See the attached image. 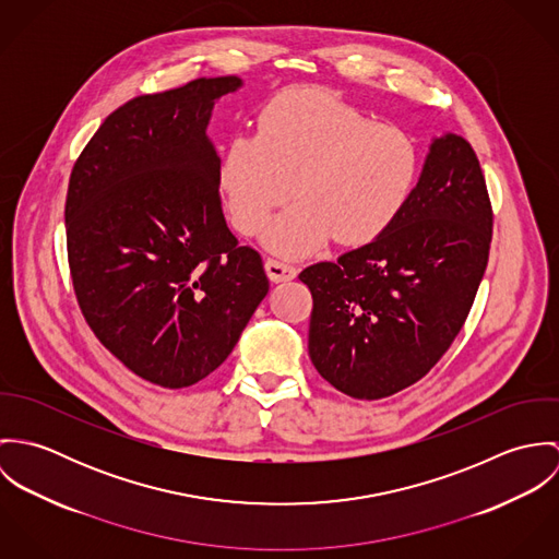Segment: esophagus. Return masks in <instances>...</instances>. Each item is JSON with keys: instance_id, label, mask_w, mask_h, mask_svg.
Returning <instances> with one entry per match:
<instances>
[{"instance_id": "34e87169", "label": "esophagus", "mask_w": 559, "mask_h": 559, "mask_svg": "<svg viewBox=\"0 0 559 559\" xmlns=\"http://www.w3.org/2000/svg\"><path fill=\"white\" fill-rule=\"evenodd\" d=\"M264 271L269 275L271 282L280 284V282H288V280H295L297 277V269L290 266V264H284V262H277V260H266L264 262Z\"/></svg>"}]
</instances>
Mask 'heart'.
I'll return each instance as SVG.
<instances>
[{"label":"heart","instance_id":"b5f03b06","mask_svg":"<svg viewBox=\"0 0 559 559\" xmlns=\"http://www.w3.org/2000/svg\"><path fill=\"white\" fill-rule=\"evenodd\" d=\"M417 176L419 148L404 129L319 87L277 94L258 135L230 138L217 163L226 213L245 237L290 193L299 200L264 233L284 258L312 255L333 237L348 247L381 239L406 211Z\"/></svg>","mask_w":559,"mask_h":559}]
</instances>
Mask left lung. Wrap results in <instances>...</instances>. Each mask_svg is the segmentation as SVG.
Instances as JSON below:
<instances>
[{
    "mask_svg": "<svg viewBox=\"0 0 559 559\" xmlns=\"http://www.w3.org/2000/svg\"><path fill=\"white\" fill-rule=\"evenodd\" d=\"M490 235L472 144L435 138L399 222L299 275L314 299L308 348L320 377L357 400L388 399L426 377L474 306Z\"/></svg>",
    "mask_w": 559,
    "mask_h": 559,
    "instance_id": "1",
    "label": "left lung"
}]
</instances>
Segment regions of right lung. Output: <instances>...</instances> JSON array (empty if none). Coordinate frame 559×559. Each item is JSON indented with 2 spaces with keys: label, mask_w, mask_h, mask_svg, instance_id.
I'll use <instances>...</instances> for the list:
<instances>
[{
  "label": "right lung",
  "mask_w": 559,
  "mask_h": 559,
  "mask_svg": "<svg viewBox=\"0 0 559 559\" xmlns=\"http://www.w3.org/2000/svg\"><path fill=\"white\" fill-rule=\"evenodd\" d=\"M242 80L189 81L105 118L73 167L69 264L103 346L169 390L217 370L269 293L262 258L224 219L206 133Z\"/></svg>",
  "instance_id": "add662e5"
}]
</instances>
